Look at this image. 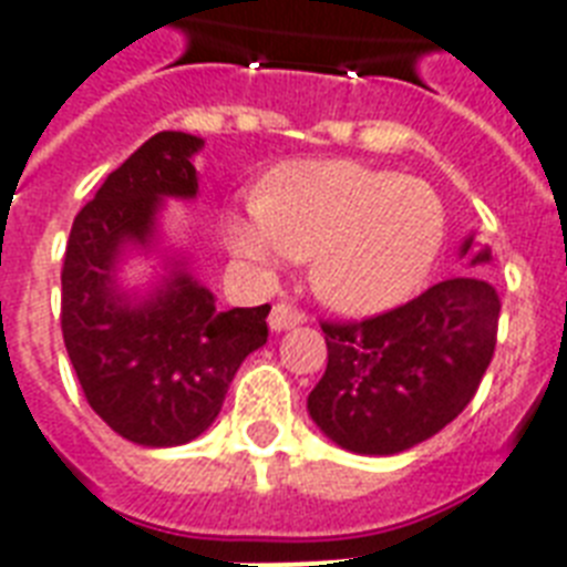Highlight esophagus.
Returning <instances> with one entry per match:
<instances>
[{
	"label": "esophagus",
	"mask_w": 567,
	"mask_h": 567,
	"mask_svg": "<svg viewBox=\"0 0 567 567\" xmlns=\"http://www.w3.org/2000/svg\"><path fill=\"white\" fill-rule=\"evenodd\" d=\"M302 320H306L302 311H297L293 306H288V302H276L274 311H270V318H267V323H270L274 332H285V329L300 327Z\"/></svg>",
	"instance_id": "34e87169"
}]
</instances>
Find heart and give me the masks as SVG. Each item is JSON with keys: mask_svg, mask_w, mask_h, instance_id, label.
Returning <instances> with one entry per match:
<instances>
[{"mask_svg": "<svg viewBox=\"0 0 567 567\" xmlns=\"http://www.w3.org/2000/svg\"><path fill=\"white\" fill-rule=\"evenodd\" d=\"M444 231L430 185L355 162L285 164L223 220L226 247L265 274L311 258L318 297L347 315L403 302L430 276Z\"/></svg>", "mask_w": 567, "mask_h": 567, "instance_id": "1", "label": "heart"}]
</instances>
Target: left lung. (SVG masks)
Wrapping results in <instances>:
<instances>
[{
	"label": "left lung",
	"mask_w": 567,
	"mask_h": 567,
	"mask_svg": "<svg viewBox=\"0 0 567 567\" xmlns=\"http://www.w3.org/2000/svg\"><path fill=\"white\" fill-rule=\"evenodd\" d=\"M458 258L492 265L467 235ZM501 297L483 274L450 276L362 323H323L327 373L309 417L338 447L394 456L432 439L471 403L497 344Z\"/></svg>",
	"instance_id": "left-lung-1"
}]
</instances>
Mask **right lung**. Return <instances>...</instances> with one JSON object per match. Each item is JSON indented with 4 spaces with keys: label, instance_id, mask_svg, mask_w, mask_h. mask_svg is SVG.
<instances>
[{
    "label": "right lung",
    "instance_id": "add662e5",
    "mask_svg": "<svg viewBox=\"0 0 567 567\" xmlns=\"http://www.w3.org/2000/svg\"><path fill=\"white\" fill-rule=\"evenodd\" d=\"M188 132H158L137 146L75 214L61 274V329L87 403L141 447H179L220 414L229 382L267 344L270 306L220 311L164 238L167 199H196ZM135 255L158 257L144 286L122 276Z\"/></svg>",
    "mask_w": 567,
    "mask_h": 567
}]
</instances>
